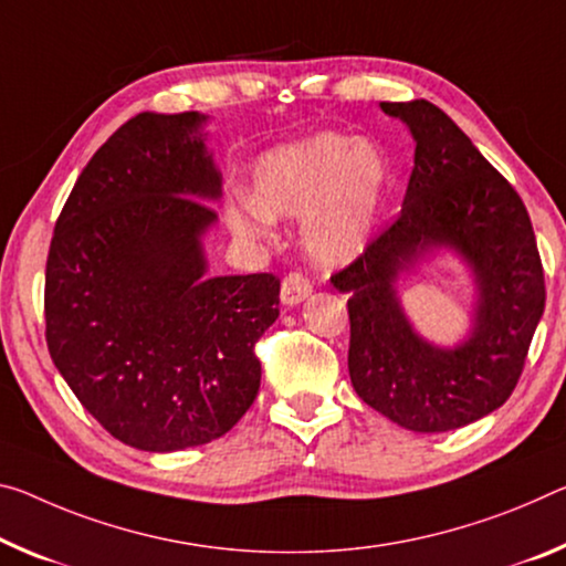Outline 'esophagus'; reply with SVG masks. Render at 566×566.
Instances as JSON below:
<instances>
[{
  "instance_id": "obj_1",
  "label": "esophagus",
  "mask_w": 566,
  "mask_h": 566,
  "mask_svg": "<svg viewBox=\"0 0 566 566\" xmlns=\"http://www.w3.org/2000/svg\"><path fill=\"white\" fill-rule=\"evenodd\" d=\"M310 294H312V282L307 280V276L300 274V272H292V274L284 276L280 297H282L286 307H297V304L307 300Z\"/></svg>"
}]
</instances>
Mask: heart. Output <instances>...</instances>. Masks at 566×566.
Wrapping results in <instances>:
<instances>
[{"label":"heart","mask_w":566,"mask_h":566,"mask_svg":"<svg viewBox=\"0 0 566 566\" xmlns=\"http://www.w3.org/2000/svg\"><path fill=\"white\" fill-rule=\"evenodd\" d=\"M388 166L378 148L339 133H317L266 150L251 170V196L227 206L237 237L269 239L274 219H304L302 244L315 262H353L378 227Z\"/></svg>","instance_id":"1"}]
</instances>
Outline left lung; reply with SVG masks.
I'll return each instance as SVG.
<instances>
[{"label": "left lung", "mask_w": 566, "mask_h": 566, "mask_svg": "<svg viewBox=\"0 0 566 566\" xmlns=\"http://www.w3.org/2000/svg\"><path fill=\"white\" fill-rule=\"evenodd\" d=\"M406 123L416 156L398 221L332 276L349 294V380L400 428L446 433L504 406L544 312V272L518 193L471 138L428 101L380 103ZM438 253L470 269L478 302L451 348L411 325L397 284Z\"/></svg>", "instance_id": "8db88e82"}]
</instances>
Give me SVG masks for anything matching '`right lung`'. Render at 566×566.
Segmentation results:
<instances>
[{
  "instance_id": "obj_1",
  "label": "right lung",
  "mask_w": 566,
  "mask_h": 566,
  "mask_svg": "<svg viewBox=\"0 0 566 566\" xmlns=\"http://www.w3.org/2000/svg\"><path fill=\"white\" fill-rule=\"evenodd\" d=\"M201 113H140L83 168L44 274L50 357L83 408L150 453L211 443L259 392L274 274L209 276L221 170Z\"/></svg>"
}]
</instances>
